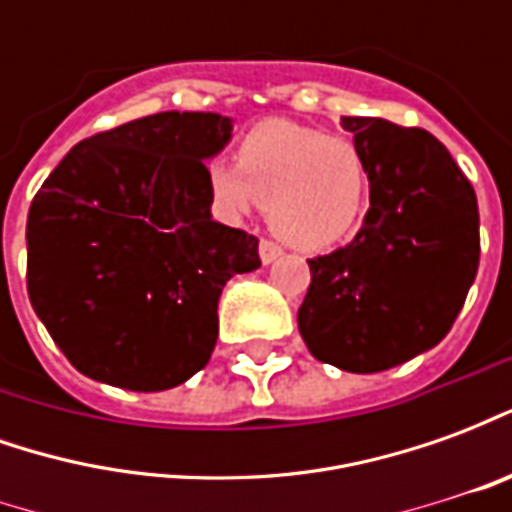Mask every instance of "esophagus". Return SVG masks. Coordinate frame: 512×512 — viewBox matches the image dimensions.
I'll return each instance as SVG.
<instances>
[{
  "mask_svg": "<svg viewBox=\"0 0 512 512\" xmlns=\"http://www.w3.org/2000/svg\"><path fill=\"white\" fill-rule=\"evenodd\" d=\"M277 257H282V246L279 244H274V241H266V238H263V241H260V260H263V263H274V260H277Z\"/></svg>",
  "mask_w": 512,
  "mask_h": 512,
  "instance_id": "1",
  "label": "esophagus"
}]
</instances>
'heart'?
Here are the masks:
<instances>
[{
    "mask_svg": "<svg viewBox=\"0 0 512 512\" xmlns=\"http://www.w3.org/2000/svg\"><path fill=\"white\" fill-rule=\"evenodd\" d=\"M205 178L224 213L241 216L266 205L271 230L304 252L351 238L370 200L362 150L345 136L290 120L252 128L235 150V164L216 158Z\"/></svg>",
    "mask_w": 512,
    "mask_h": 512,
    "instance_id": "heart-1",
    "label": "heart"
}]
</instances>
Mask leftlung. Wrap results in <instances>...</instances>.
<instances>
[{
    "label": "left lung",
    "mask_w": 512,
    "mask_h": 512,
    "mask_svg": "<svg viewBox=\"0 0 512 512\" xmlns=\"http://www.w3.org/2000/svg\"><path fill=\"white\" fill-rule=\"evenodd\" d=\"M370 172L362 230L307 260L299 332L315 359L381 373L439 345L480 263V213L450 150L422 128L343 117Z\"/></svg>",
    "instance_id": "left-lung-1"
}]
</instances>
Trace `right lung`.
<instances>
[{
    "instance_id": "1",
    "label": "right lung",
    "mask_w": 512,
    "mask_h": 512,
    "mask_svg": "<svg viewBox=\"0 0 512 512\" xmlns=\"http://www.w3.org/2000/svg\"><path fill=\"white\" fill-rule=\"evenodd\" d=\"M216 112H158L82 139L32 200L27 290L79 373L161 392L208 365L227 279L260 266L255 235L213 222Z\"/></svg>"
}]
</instances>
